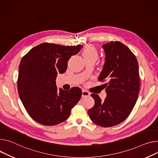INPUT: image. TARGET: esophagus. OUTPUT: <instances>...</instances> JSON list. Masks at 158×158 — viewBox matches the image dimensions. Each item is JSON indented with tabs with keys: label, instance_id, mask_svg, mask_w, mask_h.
<instances>
[{
	"label": "esophagus",
	"instance_id": "obj_1",
	"mask_svg": "<svg viewBox=\"0 0 158 158\" xmlns=\"http://www.w3.org/2000/svg\"><path fill=\"white\" fill-rule=\"evenodd\" d=\"M90 95V93L89 92H88L86 90H82V97H88Z\"/></svg>",
	"mask_w": 158,
	"mask_h": 158
}]
</instances>
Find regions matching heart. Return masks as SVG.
<instances>
[{
    "mask_svg": "<svg viewBox=\"0 0 158 158\" xmlns=\"http://www.w3.org/2000/svg\"><path fill=\"white\" fill-rule=\"evenodd\" d=\"M82 55L86 60H97L98 58V51L96 47L93 45L88 44L83 49Z\"/></svg>",
    "mask_w": 158,
    "mask_h": 158,
    "instance_id": "obj_1",
    "label": "heart"
}]
</instances>
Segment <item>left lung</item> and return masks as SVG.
I'll return each mask as SVG.
<instances>
[{
	"instance_id": "left-lung-1",
	"label": "left lung",
	"mask_w": 158,
	"mask_h": 158,
	"mask_svg": "<svg viewBox=\"0 0 158 158\" xmlns=\"http://www.w3.org/2000/svg\"><path fill=\"white\" fill-rule=\"evenodd\" d=\"M106 61L98 81L106 82L107 97L102 101L92 93L94 106L89 109L91 120L102 127L118 125L127 119L138 98L140 76L137 60L131 51L119 41L102 46Z\"/></svg>"
}]
</instances>
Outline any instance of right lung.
<instances>
[{
	"instance_id": "obj_1",
	"label": "right lung",
	"mask_w": 158,
	"mask_h": 158,
	"mask_svg": "<svg viewBox=\"0 0 158 158\" xmlns=\"http://www.w3.org/2000/svg\"><path fill=\"white\" fill-rule=\"evenodd\" d=\"M82 48L81 45L42 43L30 49L21 60L18 91L27 113L36 122L54 126L65 121L81 99V88L58 91L56 79L59 73L66 71L70 58Z\"/></svg>"
}]
</instances>
